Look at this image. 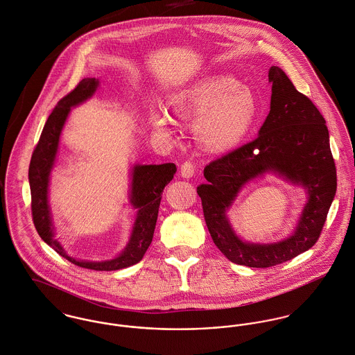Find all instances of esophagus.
<instances>
[{"instance_id": "obj_1", "label": "esophagus", "mask_w": 355, "mask_h": 355, "mask_svg": "<svg viewBox=\"0 0 355 355\" xmlns=\"http://www.w3.org/2000/svg\"><path fill=\"white\" fill-rule=\"evenodd\" d=\"M195 171H196V164L193 162H191V160H187L181 166V171L180 173H181V175L184 178H191V177L195 175Z\"/></svg>"}]
</instances>
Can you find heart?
<instances>
[{"instance_id":"obj_1","label":"heart","mask_w":355,"mask_h":355,"mask_svg":"<svg viewBox=\"0 0 355 355\" xmlns=\"http://www.w3.org/2000/svg\"><path fill=\"white\" fill-rule=\"evenodd\" d=\"M168 105L175 117L196 119L197 139L212 151L241 144L259 114L254 92L227 73L209 75L178 88L170 95ZM150 119L157 130L171 133L174 129V119L164 110L153 109Z\"/></svg>"}]
</instances>
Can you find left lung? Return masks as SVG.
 Listing matches in <instances>:
<instances>
[{
  "label": "left lung",
  "instance_id": "obj_1",
  "mask_svg": "<svg viewBox=\"0 0 355 355\" xmlns=\"http://www.w3.org/2000/svg\"><path fill=\"white\" fill-rule=\"evenodd\" d=\"M268 79L272 84L271 110L257 139L205 166L207 184L197 187L214 243L230 261L252 268L274 267L311 249L336 193V167L325 119L283 69L271 67ZM264 172L302 184L309 202L288 239L274 244L243 243L234 233L225 211L243 185Z\"/></svg>",
  "mask_w": 355,
  "mask_h": 355
}]
</instances>
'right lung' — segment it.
<instances>
[{
    "label": "right lung",
    "instance_id": "obj_1",
    "mask_svg": "<svg viewBox=\"0 0 355 355\" xmlns=\"http://www.w3.org/2000/svg\"><path fill=\"white\" fill-rule=\"evenodd\" d=\"M99 85L98 79H83L68 95H65L54 107L46 121L40 141L33 153L28 181L31 189V211L35 229L40 238L51 246L60 256L81 268L94 271H117L139 263L153 242L158 219L159 204L164 187L173 180L177 167L174 163L163 164H136L132 168L130 202L137 209L132 236L116 259L106 261L76 260L64 250L58 239L54 238V227L49 208L47 193L50 173L54 166L60 136L68 119L71 107H75L89 99Z\"/></svg>",
    "mask_w": 355,
    "mask_h": 355
}]
</instances>
